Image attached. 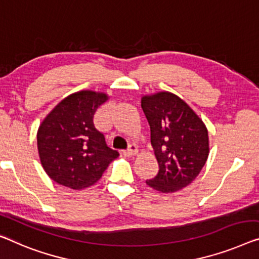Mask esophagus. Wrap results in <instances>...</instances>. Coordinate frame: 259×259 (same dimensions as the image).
<instances>
[{
	"label": "esophagus",
	"instance_id": "obj_1",
	"mask_svg": "<svg viewBox=\"0 0 259 259\" xmlns=\"http://www.w3.org/2000/svg\"><path fill=\"white\" fill-rule=\"evenodd\" d=\"M138 152V149L136 145H130L128 150H125V151H123V154H124L125 157H134L136 156Z\"/></svg>",
	"mask_w": 259,
	"mask_h": 259
}]
</instances>
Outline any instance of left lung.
I'll return each instance as SVG.
<instances>
[{
  "label": "left lung",
  "mask_w": 259,
  "mask_h": 259,
  "mask_svg": "<svg viewBox=\"0 0 259 259\" xmlns=\"http://www.w3.org/2000/svg\"><path fill=\"white\" fill-rule=\"evenodd\" d=\"M141 107L151 131V144L159 172L146 185L161 193L188 186L206 164L209 138L194 110L169 92L144 95Z\"/></svg>",
  "instance_id": "1"
}]
</instances>
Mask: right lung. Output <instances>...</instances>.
<instances>
[{
  "instance_id": "add662e5",
  "label": "right lung",
  "mask_w": 259,
  "mask_h": 259,
  "mask_svg": "<svg viewBox=\"0 0 259 259\" xmlns=\"http://www.w3.org/2000/svg\"><path fill=\"white\" fill-rule=\"evenodd\" d=\"M108 99L106 93H73L40 123L37 131L39 159L46 175L57 184L72 190L90 187L118 157L93 123L96 109Z\"/></svg>"
}]
</instances>
